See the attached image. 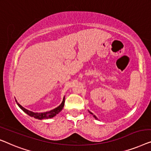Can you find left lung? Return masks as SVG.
Instances as JSON below:
<instances>
[{"label":"left lung","mask_w":151,"mask_h":151,"mask_svg":"<svg viewBox=\"0 0 151 151\" xmlns=\"http://www.w3.org/2000/svg\"><path fill=\"white\" fill-rule=\"evenodd\" d=\"M88 111L89 112H90V114H92V115H93V117H94L95 119H96V120H98V118H97V117H96V116H95V115H94V114H93L92 113V112H91V111H89V110H88Z\"/></svg>","instance_id":"left-lung-1"}]
</instances>
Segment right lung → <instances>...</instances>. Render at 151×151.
<instances>
[{"mask_svg":"<svg viewBox=\"0 0 151 151\" xmlns=\"http://www.w3.org/2000/svg\"><path fill=\"white\" fill-rule=\"evenodd\" d=\"M16 102L17 103V105H18V107L20 108L23 111L25 112L27 114H28L29 116L31 117H33L35 119H39V120H43V119H48V118H53L54 116H55L57 114H58L59 112H60L61 110L63 109V106H64V103H65V97H63V101L62 103H61L60 105H59L58 107L55 108L54 109L50 110L49 111H46V112H43V113H35V112L29 111V110L25 109L24 107H23L22 105H20L19 104L17 101L16 100Z\"/></svg>","mask_w":151,"mask_h":151,"instance_id":"add662e5","label":"right lung"}]
</instances>
